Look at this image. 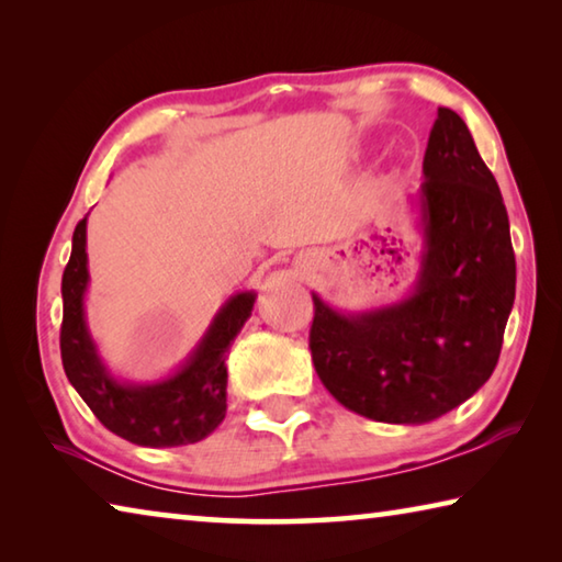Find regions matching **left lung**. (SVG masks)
<instances>
[{"instance_id": "left-lung-1", "label": "left lung", "mask_w": 562, "mask_h": 562, "mask_svg": "<svg viewBox=\"0 0 562 562\" xmlns=\"http://www.w3.org/2000/svg\"><path fill=\"white\" fill-rule=\"evenodd\" d=\"M424 250L414 290L364 312L312 292L310 349L341 406L384 424H426L488 382L516 300V255L496 178L471 131L439 109L418 188Z\"/></svg>"}]
</instances>
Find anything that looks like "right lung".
I'll return each mask as SVG.
<instances>
[{
  "mask_svg": "<svg viewBox=\"0 0 562 562\" xmlns=\"http://www.w3.org/2000/svg\"><path fill=\"white\" fill-rule=\"evenodd\" d=\"M87 290L89 255L83 217L74 231L71 258L61 278V361L71 386L99 422L121 439L148 449L195 443L213 434L227 408V349L252 315L258 294L252 290L233 294L173 374L150 384H133L113 376L99 355L83 310Z\"/></svg>",
  "mask_w": 562,
  "mask_h": 562,
  "instance_id": "1",
  "label": "right lung"
}]
</instances>
